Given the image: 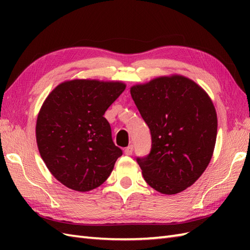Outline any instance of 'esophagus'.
<instances>
[{
  "instance_id": "obj_1",
  "label": "esophagus",
  "mask_w": 250,
  "mask_h": 250,
  "mask_svg": "<svg viewBox=\"0 0 250 250\" xmlns=\"http://www.w3.org/2000/svg\"><path fill=\"white\" fill-rule=\"evenodd\" d=\"M133 149H134L133 145H130V146H128V147H126L125 149V153L126 156H131L132 152H133Z\"/></svg>"
}]
</instances>
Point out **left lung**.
Masks as SVG:
<instances>
[{
	"instance_id": "1",
	"label": "left lung",
	"mask_w": 250,
	"mask_h": 250,
	"mask_svg": "<svg viewBox=\"0 0 250 250\" xmlns=\"http://www.w3.org/2000/svg\"><path fill=\"white\" fill-rule=\"evenodd\" d=\"M149 126L151 150L137 158L145 182L163 194L193 185L213 157L217 114L208 94L183 75L160 76L130 89Z\"/></svg>"
}]
</instances>
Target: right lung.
<instances>
[{"label":"right lung","instance_id":"right-lung-1","mask_svg":"<svg viewBox=\"0 0 250 250\" xmlns=\"http://www.w3.org/2000/svg\"><path fill=\"white\" fill-rule=\"evenodd\" d=\"M125 83L73 79L52 90L37 115L36 143L47 168L72 190L86 192L108 178L122 150L111 140L105 111Z\"/></svg>","mask_w":250,"mask_h":250}]
</instances>
